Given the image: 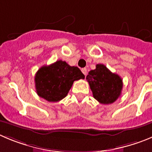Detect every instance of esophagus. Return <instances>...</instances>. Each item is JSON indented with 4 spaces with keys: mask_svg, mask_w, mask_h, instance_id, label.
<instances>
[{
    "mask_svg": "<svg viewBox=\"0 0 152 152\" xmlns=\"http://www.w3.org/2000/svg\"><path fill=\"white\" fill-rule=\"evenodd\" d=\"M81 70H82V72H83V73L85 75V76L87 75V69H86V68H83Z\"/></svg>",
    "mask_w": 152,
    "mask_h": 152,
    "instance_id": "esophagus-1",
    "label": "esophagus"
}]
</instances>
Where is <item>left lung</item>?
I'll return each mask as SVG.
<instances>
[{
    "label": "left lung",
    "mask_w": 152,
    "mask_h": 152,
    "mask_svg": "<svg viewBox=\"0 0 152 152\" xmlns=\"http://www.w3.org/2000/svg\"><path fill=\"white\" fill-rule=\"evenodd\" d=\"M93 97L100 103L110 104L120 97L123 87L122 79L110 71L105 65L99 64L86 76Z\"/></svg>",
    "instance_id": "1"
}]
</instances>
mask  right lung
<instances>
[{
	"label": "right lung",
	"instance_id": "right-lung-1",
	"mask_svg": "<svg viewBox=\"0 0 152 152\" xmlns=\"http://www.w3.org/2000/svg\"><path fill=\"white\" fill-rule=\"evenodd\" d=\"M84 78L77 66L57 61L49 66H42L37 72L34 79L37 93L48 101L58 102L67 95L74 81Z\"/></svg>",
	"mask_w": 152,
	"mask_h": 152
}]
</instances>
